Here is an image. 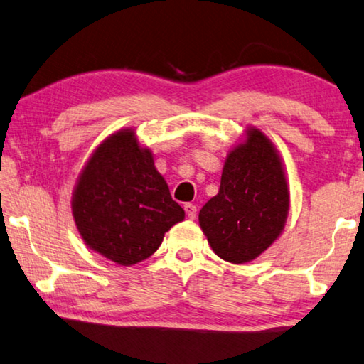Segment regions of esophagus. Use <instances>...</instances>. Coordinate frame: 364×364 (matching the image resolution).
<instances>
[{"mask_svg": "<svg viewBox=\"0 0 364 364\" xmlns=\"http://www.w3.org/2000/svg\"><path fill=\"white\" fill-rule=\"evenodd\" d=\"M184 212H186L188 218H196V215H198V207H196L194 204H184Z\"/></svg>", "mask_w": 364, "mask_h": 364, "instance_id": "34e87169", "label": "esophagus"}]
</instances>
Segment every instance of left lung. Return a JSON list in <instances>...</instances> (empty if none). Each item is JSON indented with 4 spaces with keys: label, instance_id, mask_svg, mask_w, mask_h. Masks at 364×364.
Segmentation results:
<instances>
[{
    "label": "left lung",
    "instance_id": "8db88e82",
    "mask_svg": "<svg viewBox=\"0 0 364 364\" xmlns=\"http://www.w3.org/2000/svg\"><path fill=\"white\" fill-rule=\"evenodd\" d=\"M290 193L284 164L267 136L247 128L225 160L220 189L199 212V225L218 257L232 264L261 256L284 232Z\"/></svg>",
    "mask_w": 364,
    "mask_h": 364
}]
</instances>
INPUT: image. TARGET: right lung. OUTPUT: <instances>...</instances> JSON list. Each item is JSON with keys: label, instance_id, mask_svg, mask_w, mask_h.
<instances>
[{"label": "right lung", "instance_id": "obj_1", "mask_svg": "<svg viewBox=\"0 0 364 364\" xmlns=\"http://www.w3.org/2000/svg\"><path fill=\"white\" fill-rule=\"evenodd\" d=\"M73 217L84 243L119 265L151 257L184 210L134 129L108 136L87 160L73 191Z\"/></svg>", "mask_w": 364, "mask_h": 364}]
</instances>
